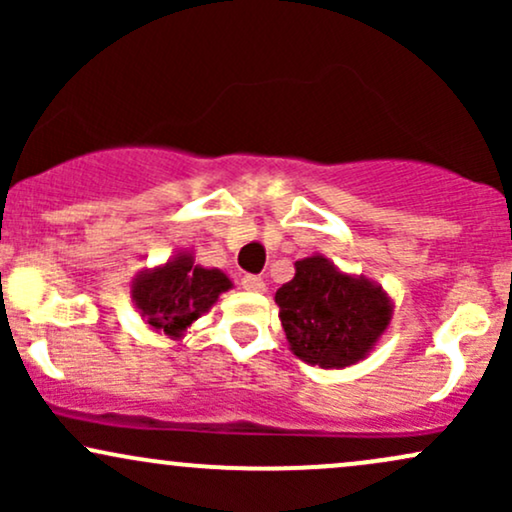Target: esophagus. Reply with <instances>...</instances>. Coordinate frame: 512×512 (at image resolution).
Wrapping results in <instances>:
<instances>
[{
	"label": "esophagus",
	"mask_w": 512,
	"mask_h": 512,
	"mask_svg": "<svg viewBox=\"0 0 512 512\" xmlns=\"http://www.w3.org/2000/svg\"><path fill=\"white\" fill-rule=\"evenodd\" d=\"M240 284H243L245 291H252V293L267 291V284H264L262 276H255V274H245L243 279H240Z\"/></svg>",
	"instance_id": "esophagus-1"
}]
</instances>
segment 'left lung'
Returning <instances> with one entry per match:
<instances>
[{"mask_svg": "<svg viewBox=\"0 0 512 512\" xmlns=\"http://www.w3.org/2000/svg\"><path fill=\"white\" fill-rule=\"evenodd\" d=\"M274 301L291 354L320 368H346L370 356L395 310L378 281L342 272L325 255L298 260L296 276Z\"/></svg>", "mask_w": 512, "mask_h": 512, "instance_id": "1", "label": "left lung"}]
</instances>
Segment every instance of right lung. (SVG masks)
<instances>
[{
    "label": "right lung",
    "instance_id": "1",
    "mask_svg": "<svg viewBox=\"0 0 512 512\" xmlns=\"http://www.w3.org/2000/svg\"><path fill=\"white\" fill-rule=\"evenodd\" d=\"M231 289L233 281L221 269L195 264L190 250H178L168 262L134 276L129 293L149 330L182 339L221 293Z\"/></svg>",
    "mask_w": 512,
    "mask_h": 512
}]
</instances>
